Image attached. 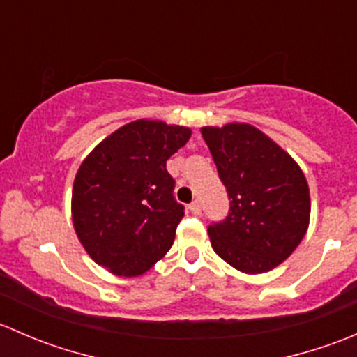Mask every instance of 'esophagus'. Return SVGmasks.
Here are the masks:
<instances>
[{
	"mask_svg": "<svg viewBox=\"0 0 357 357\" xmlns=\"http://www.w3.org/2000/svg\"><path fill=\"white\" fill-rule=\"evenodd\" d=\"M190 212H192V214H195V215H200V212H202V205H200V202H192V204H190Z\"/></svg>",
	"mask_w": 357,
	"mask_h": 357,
	"instance_id": "obj_1",
	"label": "esophagus"
}]
</instances>
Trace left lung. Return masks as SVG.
<instances>
[{"label":"left lung","instance_id":"obj_1","mask_svg":"<svg viewBox=\"0 0 357 357\" xmlns=\"http://www.w3.org/2000/svg\"><path fill=\"white\" fill-rule=\"evenodd\" d=\"M229 199L228 218L208 226L212 248L248 275L271 271L304 238L311 197L297 162L245 122L200 129Z\"/></svg>","mask_w":357,"mask_h":357}]
</instances>
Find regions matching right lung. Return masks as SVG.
<instances>
[{"instance_id":"obj_1","label":"right lung","mask_w":357,"mask_h":357,"mask_svg":"<svg viewBox=\"0 0 357 357\" xmlns=\"http://www.w3.org/2000/svg\"><path fill=\"white\" fill-rule=\"evenodd\" d=\"M192 136L185 126L138 119L82 160L72 188V222L96 264L139 276L167 254L185 207L165 162Z\"/></svg>"}]
</instances>
